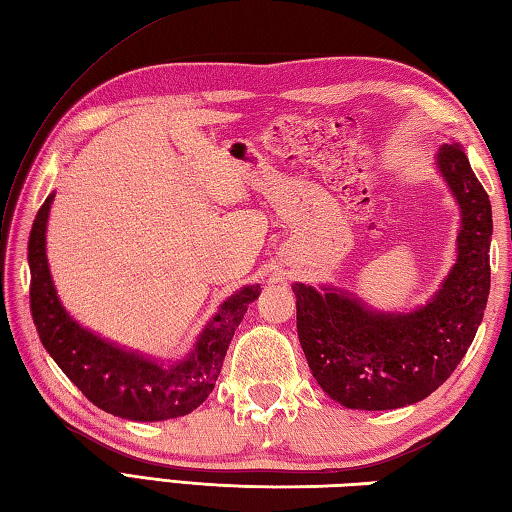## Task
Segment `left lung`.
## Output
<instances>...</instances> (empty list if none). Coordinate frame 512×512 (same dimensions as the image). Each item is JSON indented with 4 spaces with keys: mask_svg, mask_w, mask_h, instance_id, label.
I'll use <instances>...</instances> for the list:
<instances>
[{
    "mask_svg": "<svg viewBox=\"0 0 512 512\" xmlns=\"http://www.w3.org/2000/svg\"><path fill=\"white\" fill-rule=\"evenodd\" d=\"M439 171L461 207L459 256L435 298L410 314H374L345 294L303 283L296 330L318 385L352 410H394L426 399L475 339L490 292L493 211L459 144H443Z\"/></svg>",
    "mask_w": 512,
    "mask_h": 512,
    "instance_id": "1",
    "label": "left lung"
}]
</instances>
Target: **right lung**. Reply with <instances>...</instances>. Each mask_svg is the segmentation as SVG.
<instances>
[{"instance_id":"add662e5","label":"right lung","mask_w":512,"mask_h":512,"mask_svg":"<svg viewBox=\"0 0 512 512\" xmlns=\"http://www.w3.org/2000/svg\"><path fill=\"white\" fill-rule=\"evenodd\" d=\"M53 196L44 200L28 236L31 265V312L40 341L62 372L93 406L131 421H162L185 417L214 390L227 347L260 287L247 285L229 296L196 350L178 365H158L144 356L124 352L77 325L57 301L46 263V218Z\"/></svg>"}]
</instances>
